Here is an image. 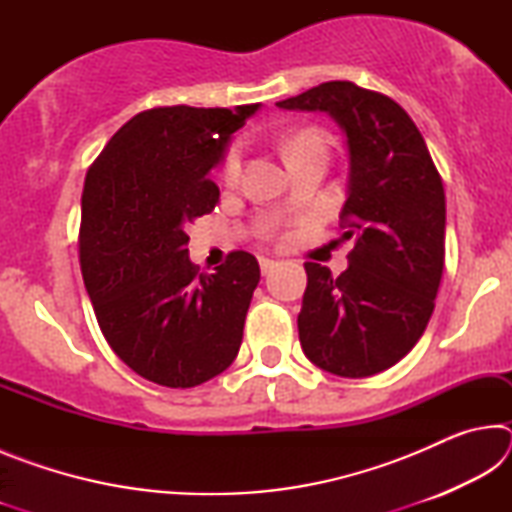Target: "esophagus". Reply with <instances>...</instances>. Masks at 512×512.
I'll return each instance as SVG.
<instances>
[{
	"label": "esophagus",
	"mask_w": 512,
	"mask_h": 512,
	"mask_svg": "<svg viewBox=\"0 0 512 512\" xmlns=\"http://www.w3.org/2000/svg\"><path fill=\"white\" fill-rule=\"evenodd\" d=\"M275 266H277V262H275V259H271V257H262V259H259V268H262L264 275L271 273Z\"/></svg>",
	"instance_id": "34e87169"
}]
</instances>
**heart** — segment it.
Masks as SVG:
<instances>
[{
	"instance_id": "obj_1",
	"label": "heart",
	"mask_w": 512,
	"mask_h": 512,
	"mask_svg": "<svg viewBox=\"0 0 512 512\" xmlns=\"http://www.w3.org/2000/svg\"><path fill=\"white\" fill-rule=\"evenodd\" d=\"M325 151V142L323 137L316 135V133H298L293 135L291 140L284 146V153H287V158H296V155L305 153V151ZM241 164H244V144H232L228 151H225L223 160H221V167H219V176L225 185H235L239 173H241Z\"/></svg>"
}]
</instances>
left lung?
<instances>
[{
  "instance_id": "obj_1",
  "label": "left lung",
  "mask_w": 512,
  "mask_h": 512,
  "mask_svg": "<svg viewBox=\"0 0 512 512\" xmlns=\"http://www.w3.org/2000/svg\"><path fill=\"white\" fill-rule=\"evenodd\" d=\"M320 110L348 137L350 183L343 237L350 266L334 277L305 264L298 314L302 350L339 377H370L413 350L436 307L445 266V187L424 137L386 94L329 81L277 101Z\"/></svg>"
}]
</instances>
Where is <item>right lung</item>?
<instances>
[{
	"mask_svg": "<svg viewBox=\"0 0 512 512\" xmlns=\"http://www.w3.org/2000/svg\"><path fill=\"white\" fill-rule=\"evenodd\" d=\"M257 108L144 110L85 173V289L112 352L153 384H203L235 361L244 339L257 259L232 250L216 273H198L185 230L219 203L210 169Z\"/></svg>",
	"mask_w": 512,
	"mask_h": 512,
	"instance_id": "1",
	"label": "right lung"
}]
</instances>
